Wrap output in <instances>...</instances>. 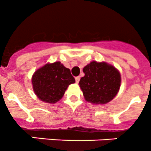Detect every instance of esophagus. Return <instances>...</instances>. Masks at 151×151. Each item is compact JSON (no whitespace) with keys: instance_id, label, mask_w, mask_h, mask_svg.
Returning a JSON list of instances; mask_svg holds the SVG:
<instances>
[{"instance_id":"obj_1","label":"esophagus","mask_w":151,"mask_h":151,"mask_svg":"<svg viewBox=\"0 0 151 151\" xmlns=\"http://www.w3.org/2000/svg\"><path fill=\"white\" fill-rule=\"evenodd\" d=\"M75 79H76V82L78 83V82H79V81H80V77L79 76L76 77V78H75Z\"/></svg>"}]
</instances>
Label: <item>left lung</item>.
Segmentation results:
<instances>
[{
    "instance_id": "8db88e82",
    "label": "left lung",
    "mask_w": 151,
    "mask_h": 151,
    "mask_svg": "<svg viewBox=\"0 0 151 151\" xmlns=\"http://www.w3.org/2000/svg\"><path fill=\"white\" fill-rule=\"evenodd\" d=\"M79 86L86 101L93 104H106L117 95L121 78L120 72L106 62L92 61L83 69Z\"/></svg>"
}]
</instances>
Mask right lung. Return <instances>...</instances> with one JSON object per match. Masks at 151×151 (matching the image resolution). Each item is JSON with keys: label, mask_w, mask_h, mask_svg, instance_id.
<instances>
[{"label": "right lung", "mask_w": 151, "mask_h": 151, "mask_svg": "<svg viewBox=\"0 0 151 151\" xmlns=\"http://www.w3.org/2000/svg\"><path fill=\"white\" fill-rule=\"evenodd\" d=\"M32 85L35 94L40 100L55 103L63 97L68 86L76 82L70 69L60 62L46 63L38 69L32 76Z\"/></svg>", "instance_id": "add662e5"}]
</instances>
